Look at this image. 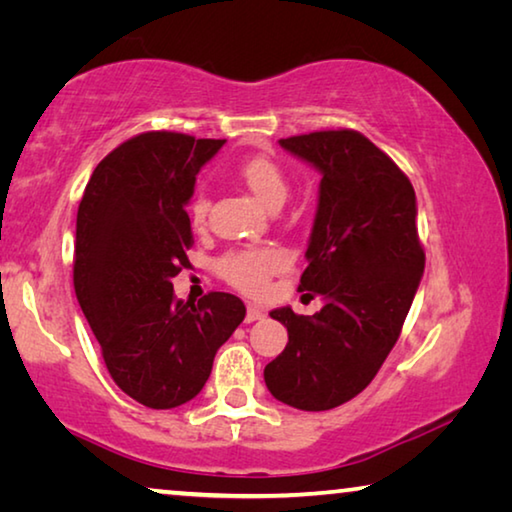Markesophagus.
Masks as SVG:
<instances>
[{"label":"esophagus","mask_w":512,"mask_h":512,"mask_svg":"<svg viewBox=\"0 0 512 512\" xmlns=\"http://www.w3.org/2000/svg\"><path fill=\"white\" fill-rule=\"evenodd\" d=\"M264 311L259 309L257 305H248L246 307V323H255V320H262Z\"/></svg>","instance_id":"34e87169"}]
</instances>
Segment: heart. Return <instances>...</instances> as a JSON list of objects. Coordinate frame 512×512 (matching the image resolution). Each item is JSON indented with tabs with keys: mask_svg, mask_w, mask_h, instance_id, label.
<instances>
[{
	"mask_svg": "<svg viewBox=\"0 0 512 512\" xmlns=\"http://www.w3.org/2000/svg\"><path fill=\"white\" fill-rule=\"evenodd\" d=\"M239 178L250 189L259 203L266 207L282 205L289 194V178L284 169L273 158L266 155H255L239 164ZM207 196L196 192L192 203H189V216L194 223H203L207 214ZM287 266V257L275 248H244L232 250L219 259V275L232 287H237L244 293H259L264 291L268 277L280 273Z\"/></svg>",
	"mask_w": 512,
	"mask_h": 512,
	"instance_id": "heart-1",
	"label": "heart"
}]
</instances>
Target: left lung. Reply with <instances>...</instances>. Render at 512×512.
I'll return each instance as SVG.
<instances>
[{"label":"left lung","mask_w":512,"mask_h":512,"mask_svg":"<svg viewBox=\"0 0 512 512\" xmlns=\"http://www.w3.org/2000/svg\"><path fill=\"white\" fill-rule=\"evenodd\" d=\"M320 173L318 205L298 291L323 309L271 311L289 332L264 368L275 400L327 411L366 388L393 350L424 273L418 203L409 178L357 131H320L280 140Z\"/></svg>","instance_id":"left-lung-1"}]
</instances>
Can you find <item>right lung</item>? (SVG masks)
<instances>
[{"instance_id":"1","label":"right lung","mask_w":512,"mask_h":512,"mask_svg":"<svg viewBox=\"0 0 512 512\" xmlns=\"http://www.w3.org/2000/svg\"><path fill=\"white\" fill-rule=\"evenodd\" d=\"M225 140L153 131L119 144L94 169L76 214L74 289L110 377L149 409L203 391L214 354L246 316L232 293L173 298L189 266L187 203L196 173Z\"/></svg>"}]
</instances>
